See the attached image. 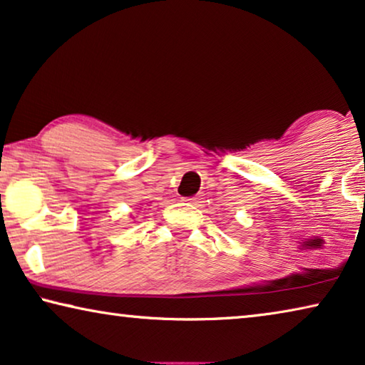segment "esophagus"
Segmentation results:
<instances>
[{
  "label": "esophagus",
  "instance_id": "obj_1",
  "mask_svg": "<svg viewBox=\"0 0 365 365\" xmlns=\"http://www.w3.org/2000/svg\"><path fill=\"white\" fill-rule=\"evenodd\" d=\"M185 201H188V203H192V205H198V203H201V198L200 196H192V198H185Z\"/></svg>",
  "mask_w": 365,
  "mask_h": 365
}]
</instances>
